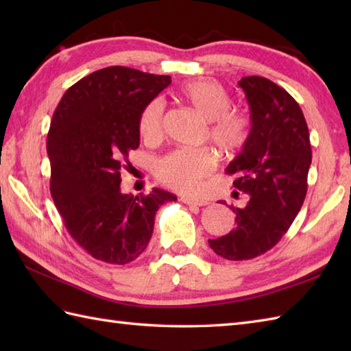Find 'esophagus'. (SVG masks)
<instances>
[{
	"mask_svg": "<svg viewBox=\"0 0 351 351\" xmlns=\"http://www.w3.org/2000/svg\"><path fill=\"white\" fill-rule=\"evenodd\" d=\"M181 200L185 205H191V206H205V205H208V200H205V199H195V197L184 196V197H181Z\"/></svg>",
	"mask_w": 351,
	"mask_h": 351,
	"instance_id": "esophagus-1",
	"label": "esophagus"
}]
</instances>
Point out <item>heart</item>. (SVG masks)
<instances>
[{
    "instance_id": "obj_1",
    "label": "heart",
    "mask_w": 351,
    "mask_h": 351,
    "mask_svg": "<svg viewBox=\"0 0 351 351\" xmlns=\"http://www.w3.org/2000/svg\"><path fill=\"white\" fill-rule=\"evenodd\" d=\"M181 96L205 121L210 122V138L221 152L235 154L244 147L250 136V119L230 111L232 96L214 80H196L181 87ZM164 102H149L140 116V132L146 141H156L162 134ZM215 167V156L206 149L182 147L167 154L156 164L160 180L178 191L199 190L204 178Z\"/></svg>"
}]
</instances>
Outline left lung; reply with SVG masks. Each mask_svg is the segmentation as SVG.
Masks as SVG:
<instances>
[{
	"label": "left lung",
	"instance_id": "left-lung-1",
	"mask_svg": "<svg viewBox=\"0 0 351 351\" xmlns=\"http://www.w3.org/2000/svg\"><path fill=\"white\" fill-rule=\"evenodd\" d=\"M238 86L247 98L252 126L226 173L249 199L243 208L232 206L235 228L208 240L229 261L256 258L280 241L306 197L312 161L308 125L293 96L264 77H244Z\"/></svg>",
	"mask_w": 351,
	"mask_h": 351
}]
</instances>
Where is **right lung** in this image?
<instances>
[{
  "label": "right lung",
  "instance_id": "1",
  "mask_svg": "<svg viewBox=\"0 0 351 351\" xmlns=\"http://www.w3.org/2000/svg\"><path fill=\"white\" fill-rule=\"evenodd\" d=\"M171 80L111 66L69 87L52 116L47 151L51 196L81 247L108 264H128L147 247L155 214L171 193L123 195L121 169L140 145V116Z\"/></svg>",
  "mask_w": 351,
  "mask_h": 351
}]
</instances>
